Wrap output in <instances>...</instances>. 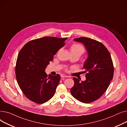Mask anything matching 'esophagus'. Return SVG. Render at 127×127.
Returning <instances> with one entry per match:
<instances>
[{
  "label": "esophagus",
  "instance_id": "obj_1",
  "mask_svg": "<svg viewBox=\"0 0 127 127\" xmlns=\"http://www.w3.org/2000/svg\"><path fill=\"white\" fill-rule=\"evenodd\" d=\"M61 77H62V78H64V77H67L68 76H67V75H64V74H62V75H61Z\"/></svg>",
  "mask_w": 127,
  "mask_h": 127
}]
</instances>
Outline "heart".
<instances>
[{"mask_svg":"<svg viewBox=\"0 0 127 127\" xmlns=\"http://www.w3.org/2000/svg\"><path fill=\"white\" fill-rule=\"evenodd\" d=\"M70 53L71 54V55H75L78 56L80 57L85 52V50L84 49V47L83 46L80 44H73L72 45H71L70 48ZM60 51V50H59L56 54V55H57V54L59 53Z\"/></svg>","mask_w":127,"mask_h":127,"instance_id":"obj_1","label":"heart"}]
</instances>
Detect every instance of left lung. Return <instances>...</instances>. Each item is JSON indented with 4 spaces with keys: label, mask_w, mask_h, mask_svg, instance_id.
<instances>
[{
    "label": "left lung",
    "mask_w": 127,
    "mask_h": 127,
    "mask_svg": "<svg viewBox=\"0 0 127 127\" xmlns=\"http://www.w3.org/2000/svg\"><path fill=\"white\" fill-rule=\"evenodd\" d=\"M74 41L81 42L85 46L88 58L84 64L86 80L81 81L73 77L74 85L71 93L74 98L85 103L98 99L107 89L114 75L112 59L106 47L95 40L80 37Z\"/></svg>",
    "instance_id": "1"
}]
</instances>
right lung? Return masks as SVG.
<instances>
[{
  "label": "right lung",
  "instance_id": "add662e5",
  "mask_svg": "<svg viewBox=\"0 0 127 127\" xmlns=\"http://www.w3.org/2000/svg\"><path fill=\"white\" fill-rule=\"evenodd\" d=\"M67 39H37L28 42L20 51L16 63V78L22 92L30 100L42 104L54 96L60 76H47L45 70Z\"/></svg>",
  "mask_w": 127,
  "mask_h": 127
}]
</instances>
